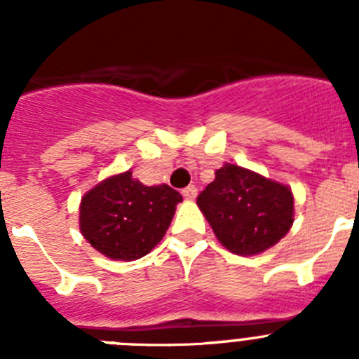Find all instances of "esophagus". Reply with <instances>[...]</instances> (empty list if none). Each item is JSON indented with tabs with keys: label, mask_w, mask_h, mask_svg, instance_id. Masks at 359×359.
I'll return each instance as SVG.
<instances>
[{
	"label": "esophagus",
	"mask_w": 359,
	"mask_h": 359,
	"mask_svg": "<svg viewBox=\"0 0 359 359\" xmlns=\"http://www.w3.org/2000/svg\"><path fill=\"white\" fill-rule=\"evenodd\" d=\"M182 194L185 196L187 199H194L196 196H198V189H196L194 185H190V187H187V189H183Z\"/></svg>",
	"instance_id": "34e87169"
}]
</instances>
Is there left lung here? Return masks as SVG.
Returning a JSON list of instances; mask_svg holds the SVG:
<instances>
[{
	"instance_id": "1",
	"label": "left lung",
	"mask_w": 359,
	"mask_h": 359,
	"mask_svg": "<svg viewBox=\"0 0 359 359\" xmlns=\"http://www.w3.org/2000/svg\"><path fill=\"white\" fill-rule=\"evenodd\" d=\"M198 207L219 243L244 257L271 248L293 224V194L286 185L231 163L215 170Z\"/></svg>"
}]
</instances>
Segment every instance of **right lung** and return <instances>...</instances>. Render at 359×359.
I'll return each mask as SVG.
<instances>
[{
  "mask_svg": "<svg viewBox=\"0 0 359 359\" xmlns=\"http://www.w3.org/2000/svg\"><path fill=\"white\" fill-rule=\"evenodd\" d=\"M180 201L177 190L145 187L128 170L107 177L82 198L81 231L109 259L135 261L160 243Z\"/></svg>",
  "mask_w": 359,
  "mask_h": 359,
  "instance_id": "right-lung-1",
  "label": "right lung"
}]
</instances>
